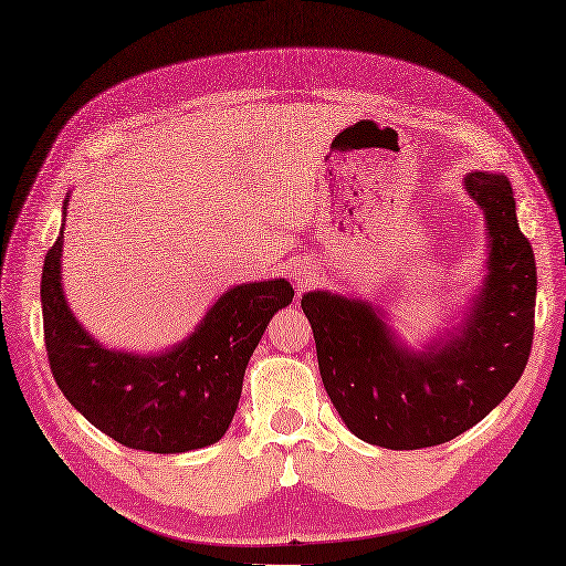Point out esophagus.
Instances as JSON below:
<instances>
[{
  "label": "esophagus",
  "mask_w": 566,
  "mask_h": 566,
  "mask_svg": "<svg viewBox=\"0 0 566 566\" xmlns=\"http://www.w3.org/2000/svg\"><path fill=\"white\" fill-rule=\"evenodd\" d=\"M294 280H296L298 286H308L311 282H315V274H313L308 268H298V270L294 272Z\"/></svg>",
  "instance_id": "1"
}]
</instances>
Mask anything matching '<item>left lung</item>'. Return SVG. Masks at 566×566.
<instances>
[{
	"instance_id": "8db88e82",
	"label": "left lung",
	"mask_w": 566,
	"mask_h": 566,
	"mask_svg": "<svg viewBox=\"0 0 566 566\" xmlns=\"http://www.w3.org/2000/svg\"><path fill=\"white\" fill-rule=\"evenodd\" d=\"M463 188L485 217L483 280L461 321L421 349L403 344L378 303L327 289L301 296L332 407L368 444L421 449L454 440L483 421L526 368L538 277L512 184L500 171H469Z\"/></svg>"
}]
</instances>
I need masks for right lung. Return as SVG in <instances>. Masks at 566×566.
<instances>
[{"label":"right lung","instance_id":"1","mask_svg":"<svg viewBox=\"0 0 566 566\" xmlns=\"http://www.w3.org/2000/svg\"><path fill=\"white\" fill-rule=\"evenodd\" d=\"M62 229L40 282L45 346L56 385L81 416L124 447L181 454L222 440L241 399L245 366L272 315L289 306L286 280L229 286L196 329L157 354L109 349L85 329L62 286Z\"/></svg>","mask_w":566,"mask_h":566}]
</instances>
